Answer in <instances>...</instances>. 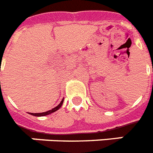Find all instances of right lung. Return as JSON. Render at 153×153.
Masks as SVG:
<instances>
[{"instance_id":"add662e5","label":"right lung","mask_w":153,"mask_h":153,"mask_svg":"<svg viewBox=\"0 0 153 153\" xmlns=\"http://www.w3.org/2000/svg\"><path fill=\"white\" fill-rule=\"evenodd\" d=\"M63 100L64 99H62V100H61V102L59 103V104L56 107H55L54 108H53V109H51V110L48 111L42 112V113H29V114H32V115H33V116H36V117H42V116H45V115H48V114H52V113H53V112L56 111L57 110H59V108L62 107V103H63Z\"/></svg>"}]
</instances>
